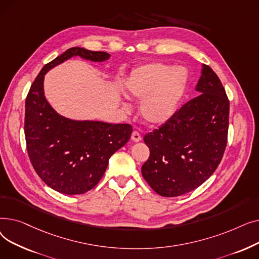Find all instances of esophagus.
<instances>
[{
	"label": "esophagus",
	"instance_id": "esophagus-1",
	"mask_svg": "<svg viewBox=\"0 0 259 259\" xmlns=\"http://www.w3.org/2000/svg\"><path fill=\"white\" fill-rule=\"evenodd\" d=\"M131 140L133 142H140L142 140V135L138 131H133L131 134Z\"/></svg>",
	"mask_w": 259,
	"mask_h": 259
}]
</instances>
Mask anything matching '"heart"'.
<instances>
[{"label": "heart", "instance_id": "1", "mask_svg": "<svg viewBox=\"0 0 259 259\" xmlns=\"http://www.w3.org/2000/svg\"><path fill=\"white\" fill-rule=\"evenodd\" d=\"M184 67L164 63H149L133 70L126 81V92L142 100L140 111L149 124L167 121L178 110L188 85ZM124 107L128 109L125 104Z\"/></svg>", "mask_w": 259, "mask_h": 259}]
</instances>
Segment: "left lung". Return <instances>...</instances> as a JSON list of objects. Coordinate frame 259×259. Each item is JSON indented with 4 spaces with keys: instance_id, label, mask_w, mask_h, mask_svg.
<instances>
[{
    "instance_id": "8db88e82",
    "label": "left lung",
    "mask_w": 259,
    "mask_h": 259,
    "mask_svg": "<svg viewBox=\"0 0 259 259\" xmlns=\"http://www.w3.org/2000/svg\"><path fill=\"white\" fill-rule=\"evenodd\" d=\"M196 91L197 97L144 137L150 156L142 174L161 196H180L199 187L219 167L226 150L230 103L208 65L202 67Z\"/></svg>"
}]
</instances>
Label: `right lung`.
<instances>
[{"label":"right lung","mask_w":259,"mask_h":259,"mask_svg":"<svg viewBox=\"0 0 259 259\" xmlns=\"http://www.w3.org/2000/svg\"><path fill=\"white\" fill-rule=\"evenodd\" d=\"M74 56L93 62L110 54L73 47L46 64L27 94L24 132L33 169L47 186L68 195L83 194L98 185L110 156L131 137L129 124L77 121L53 110L44 97L46 72Z\"/></svg>","instance_id":"right-lung-1"}]
</instances>
